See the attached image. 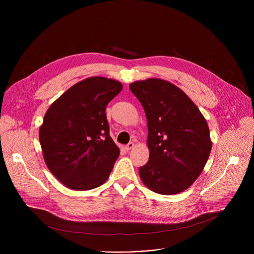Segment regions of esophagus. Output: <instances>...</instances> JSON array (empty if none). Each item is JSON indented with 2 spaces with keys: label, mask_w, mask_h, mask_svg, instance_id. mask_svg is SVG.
Here are the masks:
<instances>
[{
  "label": "esophagus",
  "mask_w": 254,
  "mask_h": 254,
  "mask_svg": "<svg viewBox=\"0 0 254 254\" xmlns=\"http://www.w3.org/2000/svg\"><path fill=\"white\" fill-rule=\"evenodd\" d=\"M133 146H134V143L132 142V141H130V142H128L127 146H126V149H127V151H129L130 149H132L133 148Z\"/></svg>",
  "instance_id": "esophagus-1"
}]
</instances>
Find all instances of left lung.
Instances as JSON below:
<instances>
[{
  "mask_svg": "<svg viewBox=\"0 0 254 254\" xmlns=\"http://www.w3.org/2000/svg\"><path fill=\"white\" fill-rule=\"evenodd\" d=\"M129 89L143 107L149 129L150 158L138 169L141 181L162 195L183 192L200 176L210 156L206 120L184 91L166 80L135 81Z\"/></svg>",
  "mask_w": 254,
  "mask_h": 254,
  "instance_id": "obj_1",
  "label": "left lung"
}]
</instances>
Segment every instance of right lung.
Returning a JSON list of instances; mask_svg holds the SVG:
<instances>
[{"label": "right lung", "mask_w": 254, "mask_h": 254, "mask_svg": "<svg viewBox=\"0 0 254 254\" xmlns=\"http://www.w3.org/2000/svg\"><path fill=\"white\" fill-rule=\"evenodd\" d=\"M122 89L114 79L86 78L48 108L39 130L43 157L69 189L91 190L110 177L120 149L110 135L105 107Z\"/></svg>", "instance_id": "1"}]
</instances>
